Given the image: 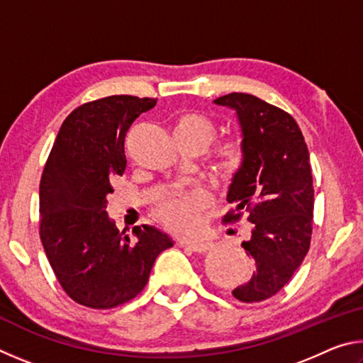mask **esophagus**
<instances>
[{
	"instance_id": "34e87169",
	"label": "esophagus",
	"mask_w": 363,
	"mask_h": 363,
	"mask_svg": "<svg viewBox=\"0 0 363 363\" xmlns=\"http://www.w3.org/2000/svg\"><path fill=\"white\" fill-rule=\"evenodd\" d=\"M187 247L195 251V253H205V251L213 248V242H190Z\"/></svg>"
}]
</instances>
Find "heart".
Wrapping results in <instances>:
<instances>
[{
    "label": "heart",
    "instance_id": "b5f03b06",
    "mask_svg": "<svg viewBox=\"0 0 363 363\" xmlns=\"http://www.w3.org/2000/svg\"><path fill=\"white\" fill-rule=\"evenodd\" d=\"M214 125L208 116L187 112L176 116L173 136L176 143H192L201 149L210 144ZM245 149L240 138H225L214 147L211 155V173L218 181L229 182L243 167ZM210 205V196L203 190H186L163 196L157 206V216L164 227L179 235H190L200 227L201 211Z\"/></svg>",
    "mask_w": 363,
    "mask_h": 363
}]
</instances>
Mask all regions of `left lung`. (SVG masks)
I'll return each instance as SVG.
<instances>
[{"mask_svg":"<svg viewBox=\"0 0 363 363\" xmlns=\"http://www.w3.org/2000/svg\"><path fill=\"white\" fill-rule=\"evenodd\" d=\"M233 108L242 128L243 167L227 192L235 208L224 223L243 213L253 224L242 247L253 257L251 279L232 291L242 303H259L277 294L304 261L314 220V186L309 150L290 113L245 93L218 97Z\"/></svg>","mask_w":363,"mask_h":363,"instance_id":"left-lung-1","label":"left lung"}]
</instances>
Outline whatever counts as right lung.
<instances>
[{"instance_id":"obj_1","label":"right lung","mask_w":363,"mask_h":363,"mask_svg":"<svg viewBox=\"0 0 363 363\" xmlns=\"http://www.w3.org/2000/svg\"><path fill=\"white\" fill-rule=\"evenodd\" d=\"M157 99L108 96L67 116L40 182V237L60 286L75 303L110 309L144 290L173 240L152 225L120 232L106 211L112 179L126 168L125 136Z\"/></svg>"}]
</instances>
